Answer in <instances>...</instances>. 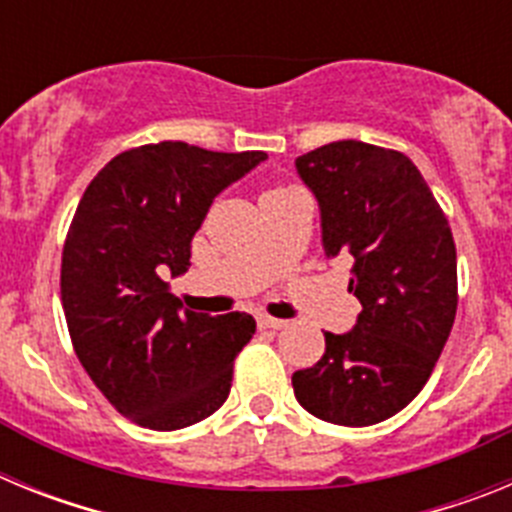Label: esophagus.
<instances>
[{
    "instance_id": "1",
    "label": "esophagus",
    "mask_w": 512,
    "mask_h": 512,
    "mask_svg": "<svg viewBox=\"0 0 512 512\" xmlns=\"http://www.w3.org/2000/svg\"><path fill=\"white\" fill-rule=\"evenodd\" d=\"M256 323H259L261 330H279L287 325V320H279V318H271V315H259L256 318Z\"/></svg>"
}]
</instances>
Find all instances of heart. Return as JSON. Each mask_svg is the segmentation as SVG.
<instances>
[{
	"label": "heart",
	"instance_id": "heart-1",
	"mask_svg": "<svg viewBox=\"0 0 512 512\" xmlns=\"http://www.w3.org/2000/svg\"><path fill=\"white\" fill-rule=\"evenodd\" d=\"M277 189H284V187H277ZM277 189H271V192H277Z\"/></svg>",
	"mask_w": 512,
	"mask_h": 512
}]
</instances>
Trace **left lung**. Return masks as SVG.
<instances>
[{
    "label": "left lung",
    "instance_id": "left-lung-1",
    "mask_svg": "<svg viewBox=\"0 0 512 512\" xmlns=\"http://www.w3.org/2000/svg\"><path fill=\"white\" fill-rule=\"evenodd\" d=\"M315 192L328 256L351 253V333H325V354L292 374L310 415L361 428L400 413L425 387L456 318L449 220L405 153L338 140L297 158Z\"/></svg>",
    "mask_w": 512,
    "mask_h": 512
}]
</instances>
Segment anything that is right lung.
<instances>
[{"instance_id": "obj_1", "label": "right lung", "mask_w": 512, "mask_h": 512, "mask_svg": "<svg viewBox=\"0 0 512 512\" xmlns=\"http://www.w3.org/2000/svg\"><path fill=\"white\" fill-rule=\"evenodd\" d=\"M264 158L148 143L117 153L76 207L61 253L71 343L112 408L143 428L179 431L228 400L256 320L182 310L164 274L189 269L212 200Z\"/></svg>"}]
</instances>
